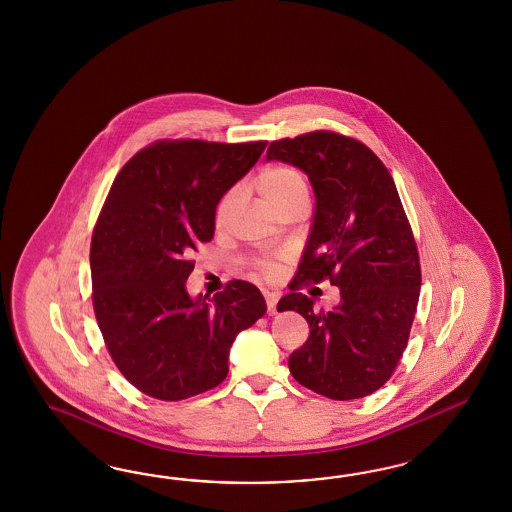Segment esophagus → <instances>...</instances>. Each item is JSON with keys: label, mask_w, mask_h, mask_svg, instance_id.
Listing matches in <instances>:
<instances>
[{"label": "esophagus", "mask_w": 512, "mask_h": 512, "mask_svg": "<svg viewBox=\"0 0 512 512\" xmlns=\"http://www.w3.org/2000/svg\"><path fill=\"white\" fill-rule=\"evenodd\" d=\"M279 296L276 293H268L266 295V311L268 315H274L276 313V306H278Z\"/></svg>", "instance_id": "esophagus-1"}]
</instances>
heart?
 Here are the masks:
<instances>
[{"label": "heart", "mask_w": 512, "mask_h": 512, "mask_svg": "<svg viewBox=\"0 0 512 512\" xmlns=\"http://www.w3.org/2000/svg\"><path fill=\"white\" fill-rule=\"evenodd\" d=\"M257 189L263 195L264 201L272 204L276 210H281L283 206H287L289 202L296 201L300 197L308 195V182L304 178V174L296 171L293 167L287 165H274L264 169L257 176ZM234 199H236V191H229L216 208V223L223 225V221L227 219V214L233 208ZM246 266L251 274L255 276H264V278H276L279 272V263L274 259H264V257H255L248 259Z\"/></svg>", "instance_id": "obj_1"}]
</instances>
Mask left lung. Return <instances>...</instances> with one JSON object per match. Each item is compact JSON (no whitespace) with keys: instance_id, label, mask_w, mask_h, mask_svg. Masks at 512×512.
Here are the masks:
<instances>
[{"instance_id":"obj_1","label":"left lung","mask_w":512,"mask_h":512,"mask_svg":"<svg viewBox=\"0 0 512 512\" xmlns=\"http://www.w3.org/2000/svg\"><path fill=\"white\" fill-rule=\"evenodd\" d=\"M266 159L300 167L317 197L302 263L278 304L310 325L289 370L330 400L364 398L398 368L419 304V249L396 184L364 142L328 129L272 140ZM325 278L341 287L332 312L299 293Z\"/></svg>"}]
</instances>
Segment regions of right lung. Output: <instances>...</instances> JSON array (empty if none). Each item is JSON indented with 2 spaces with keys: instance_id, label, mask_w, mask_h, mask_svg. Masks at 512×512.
<instances>
[{
  "instance_id": "add662e5",
  "label": "right lung",
  "mask_w": 512,
  "mask_h": 512,
  "mask_svg": "<svg viewBox=\"0 0 512 512\" xmlns=\"http://www.w3.org/2000/svg\"><path fill=\"white\" fill-rule=\"evenodd\" d=\"M266 140H155L110 186L90 246L95 319L110 358L142 394L180 402L217 387L240 330L266 311L261 291L233 279L189 298L191 253L210 242L216 206Z\"/></svg>"
}]
</instances>
